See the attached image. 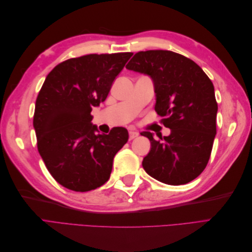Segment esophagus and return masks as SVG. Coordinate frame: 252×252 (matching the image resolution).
Wrapping results in <instances>:
<instances>
[{
	"instance_id": "1",
	"label": "esophagus",
	"mask_w": 252,
	"mask_h": 252,
	"mask_svg": "<svg viewBox=\"0 0 252 252\" xmlns=\"http://www.w3.org/2000/svg\"><path fill=\"white\" fill-rule=\"evenodd\" d=\"M138 135H139L138 132L130 130V131H129V140H133V139H135V138H138Z\"/></svg>"
}]
</instances>
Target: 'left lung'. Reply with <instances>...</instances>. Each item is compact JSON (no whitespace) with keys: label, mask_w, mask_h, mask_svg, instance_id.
<instances>
[{"label":"left lung","mask_w":252,"mask_h":252,"mask_svg":"<svg viewBox=\"0 0 252 252\" xmlns=\"http://www.w3.org/2000/svg\"><path fill=\"white\" fill-rule=\"evenodd\" d=\"M126 68L150 77L155 109L170 129L162 142L149 131L141 132L151 144L143 168L165 184H187L205 169L217 134L218 104L212 82L192 60L169 50L140 51Z\"/></svg>","instance_id":"obj_1"}]
</instances>
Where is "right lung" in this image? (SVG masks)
<instances>
[{
    "label": "right lung",
    "mask_w": 252,
    "mask_h": 252,
    "mask_svg": "<svg viewBox=\"0 0 252 252\" xmlns=\"http://www.w3.org/2000/svg\"><path fill=\"white\" fill-rule=\"evenodd\" d=\"M131 52L69 59L49 72L35 101L37 150L59 184L85 192L108 181L113 158L128 141L124 127L101 134L90 112L107 97Z\"/></svg>",
    "instance_id": "right-lung-1"
}]
</instances>
